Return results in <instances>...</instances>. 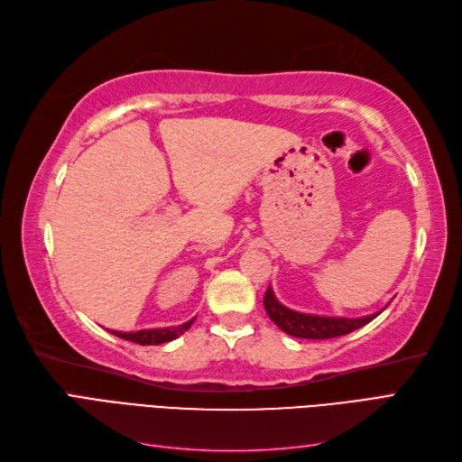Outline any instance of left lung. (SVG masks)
<instances>
[{"label": "left lung", "instance_id": "1", "mask_svg": "<svg viewBox=\"0 0 462 462\" xmlns=\"http://www.w3.org/2000/svg\"><path fill=\"white\" fill-rule=\"evenodd\" d=\"M263 309L279 329L299 339L341 337V335H346L362 326H366L368 321H372L377 314H382V310L365 318H333V316L302 314V312L291 310L279 302L273 295L272 287H268V291H265L263 295Z\"/></svg>", "mask_w": 462, "mask_h": 462}]
</instances>
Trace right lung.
Returning <instances> with one entry per match:
<instances>
[{
    "instance_id": "obj_1",
    "label": "right lung",
    "mask_w": 462,
    "mask_h": 462,
    "mask_svg": "<svg viewBox=\"0 0 462 462\" xmlns=\"http://www.w3.org/2000/svg\"><path fill=\"white\" fill-rule=\"evenodd\" d=\"M192 319L185 321V324L180 326H171V328H153V329H141V331H111L114 335L121 339H127L131 343H138V345H162L167 341H173L177 339L179 335H183L190 326H192Z\"/></svg>"
}]
</instances>
